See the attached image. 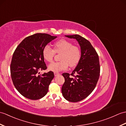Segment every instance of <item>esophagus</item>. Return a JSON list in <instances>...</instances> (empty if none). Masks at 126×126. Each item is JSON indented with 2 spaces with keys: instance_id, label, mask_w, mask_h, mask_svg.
<instances>
[{
  "instance_id": "34e87169",
  "label": "esophagus",
  "mask_w": 126,
  "mask_h": 126,
  "mask_svg": "<svg viewBox=\"0 0 126 126\" xmlns=\"http://www.w3.org/2000/svg\"><path fill=\"white\" fill-rule=\"evenodd\" d=\"M60 75V73H58V72H54V75H55V76H57Z\"/></svg>"
}]
</instances>
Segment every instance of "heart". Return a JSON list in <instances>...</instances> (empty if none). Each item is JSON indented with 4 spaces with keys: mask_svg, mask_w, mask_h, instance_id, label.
Instances as JSON below:
<instances>
[{
    "mask_svg": "<svg viewBox=\"0 0 126 126\" xmlns=\"http://www.w3.org/2000/svg\"><path fill=\"white\" fill-rule=\"evenodd\" d=\"M56 53H61L59 62H52L48 65L49 71L58 72L66 70L69 66L75 67L79 62L81 52L79 48L66 40H61L54 44L53 49L47 45L42 50L43 57L47 62H51Z\"/></svg>",
    "mask_w": 126,
    "mask_h": 126,
    "instance_id": "b5f03b06",
    "label": "heart"
}]
</instances>
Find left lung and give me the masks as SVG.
<instances>
[{
    "label": "left lung",
    "mask_w": 126,
    "mask_h": 126,
    "mask_svg": "<svg viewBox=\"0 0 126 126\" xmlns=\"http://www.w3.org/2000/svg\"><path fill=\"white\" fill-rule=\"evenodd\" d=\"M76 39L80 46L79 62L71 74L63 73L65 81L62 87V94L66 100L76 103L83 100L92 93L100 76L99 56L88 40L79 35H66Z\"/></svg>",
    "instance_id": "1"
}]
</instances>
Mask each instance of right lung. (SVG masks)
<instances>
[{"label": "right lung", "mask_w": 126, "mask_h": 126, "mask_svg": "<svg viewBox=\"0 0 126 126\" xmlns=\"http://www.w3.org/2000/svg\"><path fill=\"white\" fill-rule=\"evenodd\" d=\"M57 36L36 33L23 39L13 54L10 65L12 80L20 94L31 100H37L48 92L54 72L39 74L47 69L42 55L43 48Z\"/></svg>", "instance_id": "add662e5"}]
</instances>
